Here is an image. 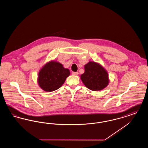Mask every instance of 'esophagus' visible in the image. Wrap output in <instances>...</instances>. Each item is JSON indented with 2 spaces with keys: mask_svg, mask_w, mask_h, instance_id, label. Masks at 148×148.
Wrapping results in <instances>:
<instances>
[{
  "mask_svg": "<svg viewBox=\"0 0 148 148\" xmlns=\"http://www.w3.org/2000/svg\"><path fill=\"white\" fill-rule=\"evenodd\" d=\"M71 74L74 75H78V72H72Z\"/></svg>",
  "mask_w": 148,
  "mask_h": 148,
  "instance_id": "1",
  "label": "esophagus"
}]
</instances>
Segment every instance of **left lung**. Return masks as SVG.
<instances>
[{
    "mask_svg": "<svg viewBox=\"0 0 148 148\" xmlns=\"http://www.w3.org/2000/svg\"><path fill=\"white\" fill-rule=\"evenodd\" d=\"M85 72L81 75L84 84L92 91L101 90L109 83L108 74L99 64L89 62L84 66Z\"/></svg>",
    "mask_w": 148,
    "mask_h": 148,
    "instance_id": "8db88e82",
    "label": "left lung"
}]
</instances>
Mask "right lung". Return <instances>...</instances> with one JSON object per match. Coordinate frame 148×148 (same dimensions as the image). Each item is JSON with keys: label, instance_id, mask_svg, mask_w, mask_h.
Segmentation results:
<instances>
[{"label": "right lung", "instance_id": "1", "mask_svg": "<svg viewBox=\"0 0 148 148\" xmlns=\"http://www.w3.org/2000/svg\"><path fill=\"white\" fill-rule=\"evenodd\" d=\"M69 75V70L64 68L62 64L50 61L39 71L38 84L45 92L54 91L62 86Z\"/></svg>", "mask_w": 148, "mask_h": 148}]
</instances>
